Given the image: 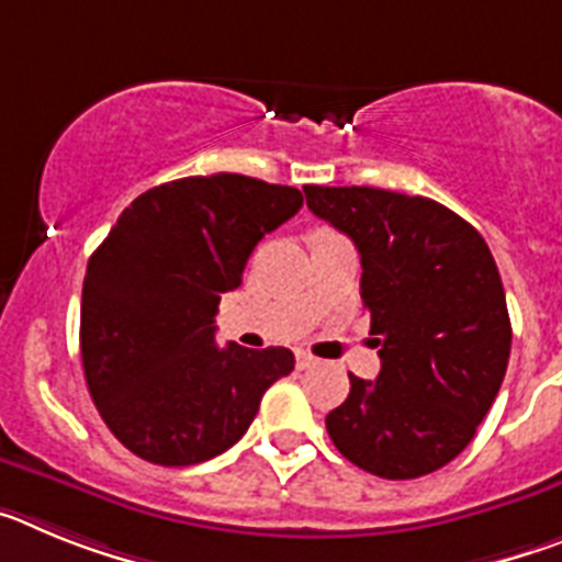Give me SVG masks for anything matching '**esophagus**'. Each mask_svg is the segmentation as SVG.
<instances>
[{"mask_svg": "<svg viewBox=\"0 0 562 562\" xmlns=\"http://www.w3.org/2000/svg\"><path fill=\"white\" fill-rule=\"evenodd\" d=\"M295 362H297V369L306 371V369H315V366H317V357L306 355V351H297V355H295Z\"/></svg>", "mask_w": 562, "mask_h": 562, "instance_id": "esophagus-1", "label": "esophagus"}]
</instances>
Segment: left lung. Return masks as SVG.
Returning a JSON list of instances; mask_svg holds the SVG:
<instances>
[{
	"label": "left lung",
	"instance_id": "8db88e82",
	"mask_svg": "<svg viewBox=\"0 0 562 562\" xmlns=\"http://www.w3.org/2000/svg\"><path fill=\"white\" fill-rule=\"evenodd\" d=\"M304 193L360 252V295L382 360L374 382L349 374V396L326 430L371 475L434 473L470 445L509 362L513 326L493 252L428 196L366 186Z\"/></svg>",
	"mask_w": 562,
	"mask_h": 562
}]
</instances>
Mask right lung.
<instances>
[{"label": "right lung", "mask_w": 562, "mask_h": 562, "mask_svg": "<svg viewBox=\"0 0 562 562\" xmlns=\"http://www.w3.org/2000/svg\"><path fill=\"white\" fill-rule=\"evenodd\" d=\"M304 205L297 188L245 173L186 177L140 193L92 252L81 295L89 394L114 439L162 467L233 448L290 349L216 346V312L267 233Z\"/></svg>", "instance_id": "obj_1"}]
</instances>
